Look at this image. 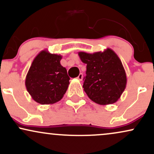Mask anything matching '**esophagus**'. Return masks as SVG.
<instances>
[{
    "label": "esophagus",
    "instance_id": "34e87169",
    "mask_svg": "<svg viewBox=\"0 0 154 154\" xmlns=\"http://www.w3.org/2000/svg\"><path fill=\"white\" fill-rule=\"evenodd\" d=\"M83 78V75L82 73H80L79 75H78V77H77V79H79V81H81Z\"/></svg>",
    "mask_w": 154,
    "mask_h": 154
}]
</instances>
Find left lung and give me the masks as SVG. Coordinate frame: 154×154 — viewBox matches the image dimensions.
Masks as SVG:
<instances>
[{
    "label": "left lung",
    "mask_w": 154,
    "mask_h": 154,
    "mask_svg": "<svg viewBox=\"0 0 154 154\" xmlns=\"http://www.w3.org/2000/svg\"><path fill=\"white\" fill-rule=\"evenodd\" d=\"M78 55L87 64L83 88L88 97L99 105L116 103L126 88L127 77L116 52L107 48L93 54L79 51Z\"/></svg>",
    "instance_id": "left-lung-1"
}]
</instances>
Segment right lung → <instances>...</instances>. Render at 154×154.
<instances>
[{
    "label": "right lung",
    "mask_w": 154,
    "mask_h": 154,
    "mask_svg": "<svg viewBox=\"0 0 154 154\" xmlns=\"http://www.w3.org/2000/svg\"><path fill=\"white\" fill-rule=\"evenodd\" d=\"M62 57L43 50L37 54L29 68L25 85L32 99L42 105L61 100L67 90L70 78L60 64Z\"/></svg>",
    "instance_id": "right-lung-1"
}]
</instances>
